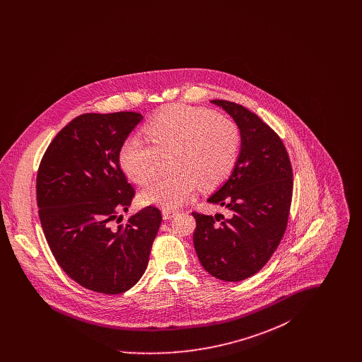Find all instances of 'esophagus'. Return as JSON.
I'll return each mask as SVG.
<instances>
[{
	"mask_svg": "<svg viewBox=\"0 0 362 362\" xmlns=\"http://www.w3.org/2000/svg\"><path fill=\"white\" fill-rule=\"evenodd\" d=\"M179 214V211L177 210H173V209H164L163 210V217L165 218V220H171L175 216H177Z\"/></svg>",
	"mask_w": 362,
	"mask_h": 362,
	"instance_id": "1",
	"label": "esophagus"
}]
</instances>
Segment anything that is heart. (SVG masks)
<instances>
[{"label":"heart","mask_w":362,"mask_h":362,"mask_svg":"<svg viewBox=\"0 0 362 362\" xmlns=\"http://www.w3.org/2000/svg\"><path fill=\"white\" fill-rule=\"evenodd\" d=\"M144 137L122 142L118 161L134 183H146L156 173L158 155L171 153L173 173L158 176L142 189V201L177 207L198 186L214 189L233 173L241 149V132L233 119L210 110L176 104L144 126Z\"/></svg>","instance_id":"heart-1"}]
</instances>
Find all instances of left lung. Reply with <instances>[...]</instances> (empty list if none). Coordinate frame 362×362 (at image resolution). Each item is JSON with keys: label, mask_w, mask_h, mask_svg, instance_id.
Segmentation results:
<instances>
[{"label": "left lung", "mask_w": 362, "mask_h": 362, "mask_svg": "<svg viewBox=\"0 0 362 362\" xmlns=\"http://www.w3.org/2000/svg\"><path fill=\"white\" fill-rule=\"evenodd\" d=\"M240 127L238 164L224 186L207 202L229 214L192 211L194 247L209 274L238 282L257 274L282 240L292 204L291 158L276 132L240 104L211 100Z\"/></svg>", "instance_id": "8db88e82"}]
</instances>
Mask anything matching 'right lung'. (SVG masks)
Segmentation results:
<instances>
[{"label": "right lung", "mask_w": 362, "mask_h": 362, "mask_svg": "<svg viewBox=\"0 0 362 362\" xmlns=\"http://www.w3.org/2000/svg\"><path fill=\"white\" fill-rule=\"evenodd\" d=\"M142 119L138 112L83 114L50 142L36 176L39 218L57 263L93 292L119 294L146 270L161 211L144 207L126 224L134 187L122 171V142Z\"/></svg>", "instance_id": "1"}]
</instances>
